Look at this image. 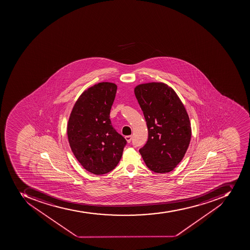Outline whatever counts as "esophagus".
<instances>
[{"mask_svg": "<svg viewBox=\"0 0 250 250\" xmlns=\"http://www.w3.org/2000/svg\"><path fill=\"white\" fill-rule=\"evenodd\" d=\"M125 139H126V141L128 143H130V142H131L132 136H126V137H125Z\"/></svg>", "mask_w": 250, "mask_h": 250, "instance_id": "1", "label": "esophagus"}]
</instances>
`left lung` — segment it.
Here are the masks:
<instances>
[{
	"label": "left lung",
	"instance_id": "obj_1",
	"mask_svg": "<svg viewBox=\"0 0 250 250\" xmlns=\"http://www.w3.org/2000/svg\"><path fill=\"white\" fill-rule=\"evenodd\" d=\"M134 94L148 130V139L140 153L151 171L169 173L183 159L191 141L187 111L177 93L164 83L138 85Z\"/></svg>",
	"mask_w": 250,
	"mask_h": 250
}]
</instances>
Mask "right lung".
I'll return each instance as SVG.
<instances>
[{"label": "right lung", "mask_w": 250, "mask_h": 250, "mask_svg": "<svg viewBox=\"0 0 250 250\" xmlns=\"http://www.w3.org/2000/svg\"><path fill=\"white\" fill-rule=\"evenodd\" d=\"M114 83L101 82L85 90L75 103L67 124L69 146L87 171L101 175L116 167L126 141L111 125Z\"/></svg>", "instance_id": "obj_1"}]
</instances>
